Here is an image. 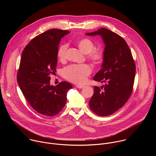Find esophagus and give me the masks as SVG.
<instances>
[{"label":"esophagus","mask_w":156,"mask_h":156,"mask_svg":"<svg viewBox=\"0 0 156 156\" xmlns=\"http://www.w3.org/2000/svg\"><path fill=\"white\" fill-rule=\"evenodd\" d=\"M76 87L77 88H79V89H82V88H84V86H80V85H76Z\"/></svg>","instance_id":"obj_1"}]
</instances>
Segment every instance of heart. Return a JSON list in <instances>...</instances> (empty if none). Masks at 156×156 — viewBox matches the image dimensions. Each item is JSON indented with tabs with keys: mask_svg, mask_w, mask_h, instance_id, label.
I'll return each instance as SVG.
<instances>
[{
	"mask_svg": "<svg viewBox=\"0 0 156 156\" xmlns=\"http://www.w3.org/2000/svg\"><path fill=\"white\" fill-rule=\"evenodd\" d=\"M77 45L80 50L86 54L87 59L94 65L101 63L104 58V51L102 48H95L94 43L89 38H83L78 41ZM68 45H60L57 51V57L60 61L66 58ZM91 73V69L87 64L70 65L62 70L63 76L73 83L82 84L85 83L87 77Z\"/></svg>",
	"mask_w": 156,
	"mask_h": 156,
	"instance_id": "obj_1",
	"label": "heart"
}]
</instances>
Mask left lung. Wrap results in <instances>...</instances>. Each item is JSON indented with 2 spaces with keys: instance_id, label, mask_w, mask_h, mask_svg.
I'll return each mask as SVG.
<instances>
[{
  "instance_id": "obj_1",
  "label": "left lung",
  "mask_w": 156,
  "mask_h": 156,
  "mask_svg": "<svg viewBox=\"0 0 156 156\" xmlns=\"http://www.w3.org/2000/svg\"><path fill=\"white\" fill-rule=\"evenodd\" d=\"M86 35L101 36L105 45L102 68L93 78L105 84L101 87L94 86L89 105L98 115H112L125 105L131 95L135 63L127 43L118 34L102 28Z\"/></svg>"
}]
</instances>
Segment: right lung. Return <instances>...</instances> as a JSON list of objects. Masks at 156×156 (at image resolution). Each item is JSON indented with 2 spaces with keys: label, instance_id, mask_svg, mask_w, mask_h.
I'll use <instances>...</instances> for the list:
<instances>
[{
  "label": "right lung",
  "instance_id": "add662e5",
  "mask_svg": "<svg viewBox=\"0 0 156 156\" xmlns=\"http://www.w3.org/2000/svg\"><path fill=\"white\" fill-rule=\"evenodd\" d=\"M70 33L52 29L34 37L21 54L17 82L30 105L38 113L53 117L64 107L72 84L62 81L50 85V75L56 72L57 51L61 39Z\"/></svg>",
  "mask_w": 156,
  "mask_h": 156
}]
</instances>
